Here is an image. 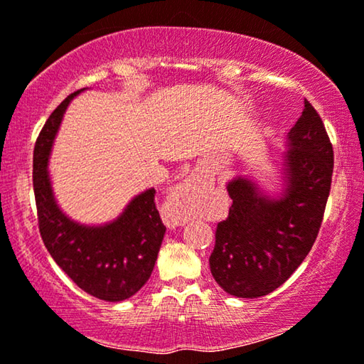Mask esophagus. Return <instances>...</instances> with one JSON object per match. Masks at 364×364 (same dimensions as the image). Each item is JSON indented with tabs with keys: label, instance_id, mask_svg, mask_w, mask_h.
I'll list each match as a JSON object with an SVG mask.
<instances>
[{
	"label": "esophagus",
	"instance_id": "34e87169",
	"mask_svg": "<svg viewBox=\"0 0 364 364\" xmlns=\"http://www.w3.org/2000/svg\"><path fill=\"white\" fill-rule=\"evenodd\" d=\"M202 187H205V182H203L202 178L193 177V178H188L186 183L178 186L176 191L172 192V197L168 198V203L166 207V215L168 218V222H171V227L183 225V220L181 218V212H178V208H181L182 203L187 200V197L191 196V193H196L198 188Z\"/></svg>",
	"mask_w": 364,
	"mask_h": 364
}]
</instances>
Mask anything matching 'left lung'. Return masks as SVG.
Here are the masks:
<instances>
[{"label":"left lung","mask_w":364,"mask_h":364,"mask_svg":"<svg viewBox=\"0 0 364 364\" xmlns=\"http://www.w3.org/2000/svg\"><path fill=\"white\" fill-rule=\"evenodd\" d=\"M285 188L272 198L255 182L235 177L232 207L218 222L208 262L215 282L238 298L265 296L301 265L318 232L331 188L333 146L320 114L305 99L288 132Z\"/></svg>","instance_id":"left-lung-1"}]
</instances>
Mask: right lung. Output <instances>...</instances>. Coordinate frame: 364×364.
Returning a JSON list of instances; mask_svg holds the SVG:
<instances>
[{
	"label": "right lung",
	"instance_id": "obj_1",
	"mask_svg": "<svg viewBox=\"0 0 364 364\" xmlns=\"http://www.w3.org/2000/svg\"><path fill=\"white\" fill-rule=\"evenodd\" d=\"M81 91L54 109L34 146L33 187L39 233L54 262L81 290L99 300L122 301L136 295L151 277L166 225L154 202V188L134 197L116 220L99 227L81 225L58 207L48 159L63 114Z\"/></svg>",
	"mask_w": 364,
	"mask_h": 364
}]
</instances>
